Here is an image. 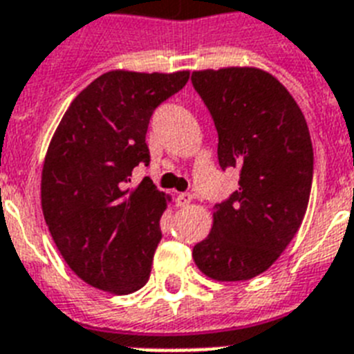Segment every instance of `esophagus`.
<instances>
[{
  "label": "esophagus",
  "instance_id": "1",
  "mask_svg": "<svg viewBox=\"0 0 354 354\" xmlns=\"http://www.w3.org/2000/svg\"><path fill=\"white\" fill-rule=\"evenodd\" d=\"M191 200H192V196L189 194V192H180V194L176 196V205L178 207H187L189 203H191Z\"/></svg>",
  "mask_w": 354,
  "mask_h": 354
}]
</instances>
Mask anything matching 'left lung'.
<instances>
[{
    "instance_id": "left-lung-1",
    "label": "left lung",
    "mask_w": 354,
    "mask_h": 354,
    "mask_svg": "<svg viewBox=\"0 0 354 354\" xmlns=\"http://www.w3.org/2000/svg\"><path fill=\"white\" fill-rule=\"evenodd\" d=\"M191 82L218 131V162L240 171L238 191L216 203L198 269L218 281L251 280L278 260L306 216L313 143L298 103L254 67L194 71Z\"/></svg>"
}]
</instances>
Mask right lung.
Wrapping results in <instances>:
<instances>
[{
  "instance_id": "add662e5",
  "label": "right lung",
  "mask_w": 354,
  "mask_h": 354,
  "mask_svg": "<svg viewBox=\"0 0 354 354\" xmlns=\"http://www.w3.org/2000/svg\"><path fill=\"white\" fill-rule=\"evenodd\" d=\"M187 80L189 71L102 74L74 97L50 140L43 216L63 260L96 289L129 295L151 277L169 196L151 180L134 189L129 182L132 169L151 162L152 112Z\"/></svg>"
}]
</instances>
